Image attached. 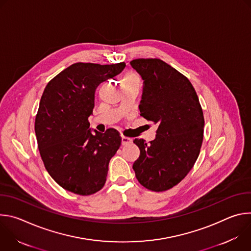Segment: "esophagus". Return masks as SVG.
Here are the masks:
<instances>
[{
	"label": "esophagus",
	"mask_w": 251,
	"mask_h": 251,
	"mask_svg": "<svg viewBox=\"0 0 251 251\" xmlns=\"http://www.w3.org/2000/svg\"><path fill=\"white\" fill-rule=\"evenodd\" d=\"M131 141H132L131 138L122 136V145H127V144H129V143H131Z\"/></svg>",
	"instance_id": "1"
}]
</instances>
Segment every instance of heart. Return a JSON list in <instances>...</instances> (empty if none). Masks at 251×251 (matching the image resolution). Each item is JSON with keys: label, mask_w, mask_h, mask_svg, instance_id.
<instances>
[{"label": "heart", "mask_w": 251, "mask_h": 251, "mask_svg": "<svg viewBox=\"0 0 251 251\" xmlns=\"http://www.w3.org/2000/svg\"><path fill=\"white\" fill-rule=\"evenodd\" d=\"M131 82H139V78L134 73H127L122 79V84L131 83Z\"/></svg>", "instance_id": "1"}]
</instances>
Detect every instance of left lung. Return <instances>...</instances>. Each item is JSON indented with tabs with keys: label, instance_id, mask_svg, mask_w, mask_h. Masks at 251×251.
Returning <instances> with one entry per match:
<instances>
[{
	"label": "left lung",
	"instance_id": "1",
	"mask_svg": "<svg viewBox=\"0 0 251 251\" xmlns=\"http://www.w3.org/2000/svg\"><path fill=\"white\" fill-rule=\"evenodd\" d=\"M143 79L141 116L158 124L147 144L135 139L140 156L133 164L137 180L154 192L180 183L194 167L203 138V114L190 80L158 58L130 62Z\"/></svg>",
	"mask_w": 251,
	"mask_h": 251
}]
</instances>
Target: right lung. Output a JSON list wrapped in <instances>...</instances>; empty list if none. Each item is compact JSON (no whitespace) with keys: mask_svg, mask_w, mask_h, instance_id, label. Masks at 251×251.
Here are the masks:
<instances>
[{"mask_svg":"<svg viewBox=\"0 0 251 251\" xmlns=\"http://www.w3.org/2000/svg\"><path fill=\"white\" fill-rule=\"evenodd\" d=\"M126 64L75 63L45 88L34 131L45 167L64 190L80 196L100 191L108 165L121 145L115 129L89 128L97 86L122 73Z\"/></svg>","mask_w":251,"mask_h":251,"instance_id":"add662e5","label":"right lung"}]
</instances>
